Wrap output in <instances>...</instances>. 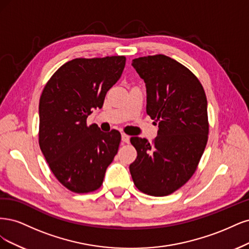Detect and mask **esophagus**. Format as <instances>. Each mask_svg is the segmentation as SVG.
<instances>
[{"label":"esophagus","mask_w":249,"mask_h":249,"mask_svg":"<svg viewBox=\"0 0 249 249\" xmlns=\"http://www.w3.org/2000/svg\"><path fill=\"white\" fill-rule=\"evenodd\" d=\"M122 141H123V142H126V143L129 142V136L125 133H122Z\"/></svg>","instance_id":"1"}]
</instances>
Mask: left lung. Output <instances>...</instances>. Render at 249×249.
Wrapping results in <instances>:
<instances>
[{"instance_id": "left-lung-1", "label": "left lung", "mask_w": 249, "mask_h": 249, "mask_svg": "<svg viewBox=\"0 0 249 249\" xmlns=\"http://www.w3.org/2000/svg\"><path fill=\"white\" fill-rule=\"evenodd\" d=\"M147 87V114L158 123L150 143L133 136L138 152L129 166L135 187L143 194L165 196L181 188L195 174L209 133L207 97L198 78L164 54L132 60Z\"/></svg>"}]
</instances>
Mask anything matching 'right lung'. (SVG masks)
I'll return each mask as SVG.
<instances>
[{
  "instance_id": "1",
  "label": "right lung",
  "mask_w": 249,
  "mask_h": 249,
  "mask_svg": "<svg viewBox=\"0 0 249 249\" xmlns=\"http://www.w3.org/2000/svg\"><path fill=\"white\" fill-rule=\"evenodd\" d=\"M125 63L124 55L71 60L52 75L40 97V149L54 177L75 194L100 188L118 152L121 133H104L87 118L102 107Z\"/></svg>"
}]
</instances>
